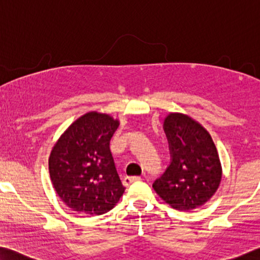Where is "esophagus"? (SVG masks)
<instances>
[{
    "label": "esophagus",
    "mask_w": 260,
    "mask_h": 260,
    "mask_svg": "<svg viewBox=\"0 0 260 260\" xmlns=\"http://www.w3.org/2000/svg\"><path fill=\"white\" fill-rule=\"evenodd\" d=\"M141 179V177H139V176H133V177H125V178H123V180H122V183H123V185H125V186H129L131 184H133V183H135V182H139V180Z\"/></svg>",
    "instance_id": "34e87169"
}]
</instances>
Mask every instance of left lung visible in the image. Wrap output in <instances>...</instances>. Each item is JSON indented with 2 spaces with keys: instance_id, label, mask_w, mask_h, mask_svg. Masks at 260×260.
I'll list each match as a JSON object with an SVG mask.
<instances>
[{
  "instance_id": "left-lung-1",
  "label": "left lung",
  "mask_w": 260,
  "mask_h": 260,
  "mask_svg": "<svg viewBox=\"0 0 260 260\" xmlns=\"http://www.w3.org/2000/svg\"><path fill=\"white\" fill-rule=\"evenodd\" d=\"M171 162L152 184L156 193L178 211H192L211 199L222 178V168L211 135L183 113L164 119Z\"/></svg>"
}]
</instances>
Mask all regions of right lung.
I'll return each instance as SVG.
<instances>
[{
	"label": "right lung",
	"instance_id": "1",
	"mask_svg": "<svg viewBox=\"0 0 260 260\" xmlns=\"http://www.w3.org/2000/svg\"><path fill=\"white\" fill-rule=\"evenodd\" d=\"M118 126L119 121L109 114L85 113L53 147L49 176L57 196L73 211L102 215L125 192L110 149Z\"/></svg>",
	"mask_w": 260,
	"mask_h": 260
}]
</instances>
